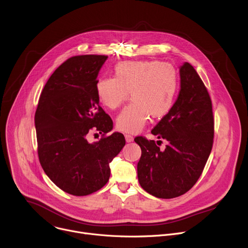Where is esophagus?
<instances>
[{"label":"esophagus","mask_w":248,"mask_h":248,"mask_svg":"<svg viewBox=\"0 0 248 248\" xmlns=\"http://www.w3.org/2000/svg\"><path fill=\"white\" fill-rule=\"evenodd\" d=\"M124 137H125L126 142H132V141H133V136L130 135V134H125Z\"/></svg>","instance_id":"1"}]
</instances>
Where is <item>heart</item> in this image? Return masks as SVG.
Instances as JSON below:
<instances>
[{
    "label": "heart",
    "instance_id": "obj_1",
    "mask_svg": "<svg viewBox=\"0 0 248 248\" xmlns=\"http://www.w3.org/2000/svg\"><path fill=\"white\" fill-rule=\"evenodd\" d=\"M114 77L101 78L95 90L101 104L116 110L126 100L131 103L117 118V127L137 132L152 118H162L172 108L179 89L174 67L160 61H124L114 67Z\"/></svg>",
    "mask_w": 248,
    "mask_h": 248
}]
</instances>
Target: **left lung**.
Here are the masks:
<instances>
[{
    "mask_svg": "<svg viewBox=\"0 0 248 248\" xmlns=\"http://www.w3.org/2000/svg\"><path fill=\"white\" fill-rule=\"evenodd\" d=\"M181 91L170 111L151 130L168 141L136 136L141 148L137 164L139 184L158 198L170 199L187 192L198 181L214 142V116L206 86L194 67L186 62L180 69Z\"/></svg>",
    "mask_w": 248,
    "mask_h": 248,
    "instance_id": "8db88e82",
    "label": "left lung"
}]
</instances>
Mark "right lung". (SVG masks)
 Masks as SVG:
<instances>
[{"mask_svg":"<svg viewBox=\"0 0 248 248\" xmlns=\"http://www.w3.org/2000/svg\"><path fill=\"white\" fill-rule=\"evenodd\" d=\"M105 55L75 56L63 62L45 84L35 112L37 152L42 169L62 190L76 196L101 189L110 163L125 145L111 117L99 106L95 85ZM102 135L89 144L91 131Z\"/></svg>","mask_w":248,"mask_h":248,"instance_id":"right-lung-1","label":"right lung"}]
</instances>
